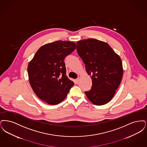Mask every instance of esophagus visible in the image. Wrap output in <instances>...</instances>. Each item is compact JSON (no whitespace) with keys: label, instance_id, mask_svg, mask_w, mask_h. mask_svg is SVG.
Listing matches in <instances>:
<instances>
[{"label":"esophagus","instance_id":"34e87169","mask_svg":"<svg viewBox=\"0 0 147 147\" xmlns=\"http://www.w3.org/2000/svg\"><path fill=\"white\" fill-rule=\"evenodd\" d=\"M79 80H80V78L78 77V78H77L76 80H75V81H76V83H78V82H79Z\"/></svg>","mask_w":147,"mask_h":147}]
</instances>
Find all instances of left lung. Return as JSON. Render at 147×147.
<instances>
[{"mask_svg": "<svg viewBox=\"0 0 147 147\" xmlns=\"http://www.w3.org/2000/svg\"><path fill=\"white\" fill-rule=\"evenodd\" d=\"M77 51L82 59L92 86L85 94L92 103L102 105L109 102L121 83V59L106 42L89 38L77 42Z\"/></svg>", "mask_w": 147, "mask_h": 147, "instance_id": "left-lung-1", "label": "left lung"}]
</instances>
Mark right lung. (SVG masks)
Instances as JSON below:
<instances>
[{"mask_svg":"<svg viewBox=\"0 0 147 147\" xmlns=\"http://www.w3.org/2000/svg\"><path fill=\"white\" fill-rule=\"evenodd\" d=\"M76 49L74 42L57 40L42 46L27 67L32 90L45 102H61L74 85L66 75L64 60Z\"/></svg>","mask_w":147,"mask_h":147,"instance_id":"1","label":"right lung"}]
</instances>
